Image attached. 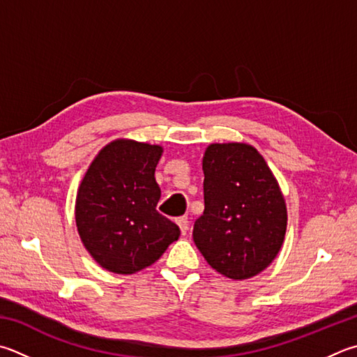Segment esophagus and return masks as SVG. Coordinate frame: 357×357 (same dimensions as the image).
Returning <instances> with one entry per match:
<instances>
[{"mask_svg":"<svg viewBox=\"0 0 357 357\" xmlns=\"http://www.w3.org/2000/svg\"><path fill=\"white\" fill-rule=\"evenodd\" d=\"M176 223H178L179 229H181V232H183V234H185V232L189 231V218H187L185 215L184 217H179L176 220Z\"/></svg>","mask_w":357,"mask_h":357,"instance_id":"1","label":"esophagus"}]
</instances>
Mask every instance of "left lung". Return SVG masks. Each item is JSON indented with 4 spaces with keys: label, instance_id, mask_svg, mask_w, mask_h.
Wrapping results in <instances>:
<instances>
[{
    "label": "left lung",
    "instance_id": "obj_1",
    "mask_svg": "<svg viewBox=\"0 0 357 357\" xmlns=\"http://www.w3.org/2000/svg\"><path fill=\"white\" fill-rule=\"evenodd\" d=\"M204 212L193 241L213 270L231 280L261 273L281 250L287 209L278 181L246 144H213L203 158Z\"/></svg>",
    "mask_w": 357,
    "mask_h": 357
}]
</instances>
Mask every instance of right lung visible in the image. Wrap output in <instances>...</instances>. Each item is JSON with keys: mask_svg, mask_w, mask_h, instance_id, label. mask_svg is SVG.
<instances>
[{"mask_svg": "<svg viewBox=\"0 0 357 357\" xmlns=\"http://www.w3.org/2000/svg\"><path fill=\"white\" fill-rule=\"evenodd\" d=\"M160 156L158 145L115 140L98 153L79 185L77 232L95 261L112 273L131 275L154 264L181 234L156 209Z\"/></svg>", "mask_w": 357, "mask_h": 357, "instance_id": "right-lung-1", "label": "right lung"}]
</instances>
